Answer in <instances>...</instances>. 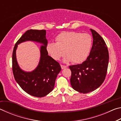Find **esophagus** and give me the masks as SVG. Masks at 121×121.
Instances as JSON below:
<instances>
[{
  "label": "esophagus",
  "mask_w": 121,
  "mask_h": 121,
  "mask_svg": "<svg viewBox=\"0 0 121 121\" xmlns=\"http://www.w3.org/2000/svg\"><path fill=\"white\" fill-rule=\"evenodd\" d=\"M61 68H62V69H63L65 68H66L67 66H66V65H61Z\"/></svg>",
  "instance_id": "esophagus-1"
}]
</instances>
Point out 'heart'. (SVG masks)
<instances>
[{
    "label": "heart",
    "mask_w": 121,
    "mask_h": 121,
    "mask_svg": "<svg viewBox=\"0 0 121 121\" xmlns=\"http://www.w3.org/2000/svg\"><path fill=\"white\" fill-rule=\"evenodd\" d=\"M56 43L47 44L46 51L49 56L56 61L65 54L64 62L71 61L75 63L83 62L89 56L92 45L90 35L75 31L61 32L56 37Z\"/></svg>",
    "instance_id": "1"
}]
</instances>
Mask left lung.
Masks as SVG:
<instances>
[{
    "label": "left lung",
    "mask_w": 121,
    "mask_h": 121,
    "mask_svg": "<svg viewBox=\"0 0 121 121\" xmlns=\"http://www.w3.org/2000/svg\"><path fill=\"white\" fill-rule=\"evenodd\" d=\"M90 30L93 40L89 56L81 64L69 66L71 86L82 93L93 91L102 84L109 62V53L105 41L95 30Z\"/></svg>",
    "instance_id": "obj_1"
}]
</instances>
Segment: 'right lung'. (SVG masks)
I'll list each match as a JSON object with an SVG mask.
<instances>
[{
  "mask_svg": "<svg viewBox=\"0 0 121 121\" xmlns=\"http://www.w3.org/2000/svg\"><path fill=\"white\" fill-rule=\"evenodd\" d=\"M32 41L42 45L39 65L34 71H24L18 64L16 56L17 45L22 42ZM48 40L45 30H27L21 36L14 48L12 56V69L14 78L22 89L29 95L43 97L54 89L57 75L61 70L59 63L48 55L46 51Z\"/></svg>",
  "mask_w": 121,
  "mask_h": 121,
  "instance_id": "obj_1",
  "label": "right lung"
}]
</instances>
